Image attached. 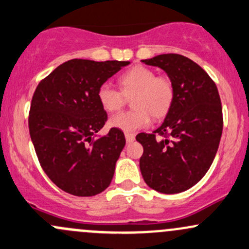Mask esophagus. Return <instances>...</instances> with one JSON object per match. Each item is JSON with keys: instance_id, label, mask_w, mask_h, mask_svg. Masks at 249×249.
Returning <instances> with one entry per match:
<instances>
[{"instance_id": "1", "label": "esophagus", "mask_w": 249, "mask_h": 249, "mask_svg": "<svg viewBox=\"0 0 249 249\" xmlns=\"http://www.w3.org/2000/svg\"><path fill=\"white\" fill-rule=\"evenodd\" d=\"M124 136H125V141H127L128 143L133 142V141L135 140V135L132 134V133H125Z\"/></svg>"}]
</instances>
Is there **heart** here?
Listing matches in <instances>:
<instances>
[{"label": "heart", "mask_w": 249, "mask_h": 249, "mask_svg": "<svg viewBox=\"0 0 249 249\" xmlns=\"http://www.w3.org/2000/svg\"><path fill=\"white\" fill-rule=\"evenodd\" d=\"M120 89L110 83H103L97 90L101 107L108 113H115L124 107L125 97L132 98L135 110L124 111L109 120L110 127L124 132H135L151 124V115L161 119L168 113L175 100V85L170 77L157 76L146 66L136 65L125 71L119 79Z\"/></svg>", "instance_id": "heart-1"}]
</instances>
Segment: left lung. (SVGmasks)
<instances>
[{"label":"left lung","instance_id":"obj_1","mask_svg":"<svg viewBox=\"0 0 249 249\" xmlns=\"http://www.w3.org/2000/svg\"><path fill=\"white\" fill-rule=\"evenodd\" d=\"M167 73L175 100L164 122L152 134L140 133V171L147 185L161 194H178L208 172L220 145L223 116L217 88L202 68L175 53L142 60ZM157 135L164 138L157 141Z\"/></svg>","mask_w":249,"mask_h":249}]
</instances>
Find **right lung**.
<instances>
[{
  "instance_id": "obj_1",
  "label": "right lung",
  "mask_w": 249,
  "mask_h": 249,
  "mask_svg": "<svg viewBox=\"0 0 249 249\" xmlns=\"http://www.w3.org/2000/svg\"><path fill=\"white\" fill-rule=\"evenodd\" d=\"M129 61H65L34 91L28 127L42 170L58 188L78 197L101 194L111 183L125 145L122 130L96 136L108 115L97 90Z\"/></svg>"
}]
</instances>
